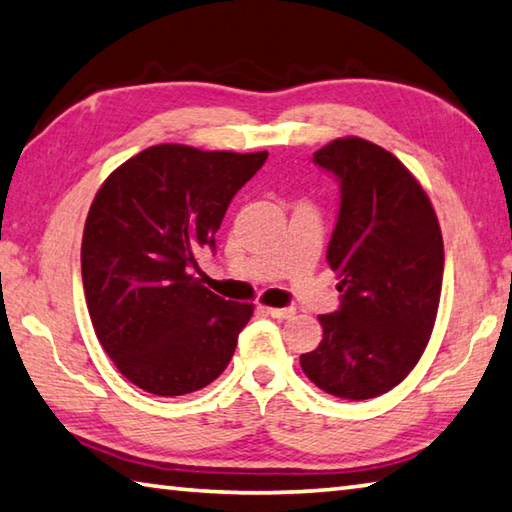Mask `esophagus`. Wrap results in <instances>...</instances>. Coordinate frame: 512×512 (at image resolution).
<instances>
[{
  "mask_svg": "<svg viewBox=\"0 0 512 512\" xmlns=\"http://www.w3.org/2000/svg\"><path fill=\"white\" fill-rule=\"evenodd\" d=\"M264 311H266L268 316L277 318V320H287V318H291L293 314H296V311H293L291 307H266Z\"/></svg>",
  "mask_w": 512,
  "mask_h": 512,
  "instance_id": "obj_1",
  "label": "esophagus"
}]
</instances>
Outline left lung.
<instances>
[{
    "instance_id": "8db88e82",
    "label": "left lung",
    "mask_w": 512,
    "mask_h": 512,
    "mask_svg": "<svg viewBox=\"0 0 512 512\" xmlns=\"http://www.w3.org/2000/svg\"><path fill=\"white\" fill-rule=\"evenodd\" d=\"M314 162L341 185L327 246L341 307L318 316L323 341L300 366L320 391L370 400L400 384L427 348L443 287V235L422 185L381 146L341 137Z\"/></svg>"
}]
</instances>
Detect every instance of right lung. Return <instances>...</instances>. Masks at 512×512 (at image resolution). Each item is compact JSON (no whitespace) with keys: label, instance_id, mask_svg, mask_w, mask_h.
Returning <instances> with one entry per match:
<instances>
[{"label":"right lung","instance_id":"1","mask_svg":"<svg viewBox=\"0 0 512 512\" xmlns=\"http://www.w3.org/2000/svg\"><path fill=\"white\" fill-rule=\"evenodd\" d=\"M268 153L158 144L110 173L83 230L81 271L97 339L146 393L201 391L221 375L253 305L223 300L192 273L241 187Z\"/></svg>","mask_w":512,"mask_h":512}]
</instances>
